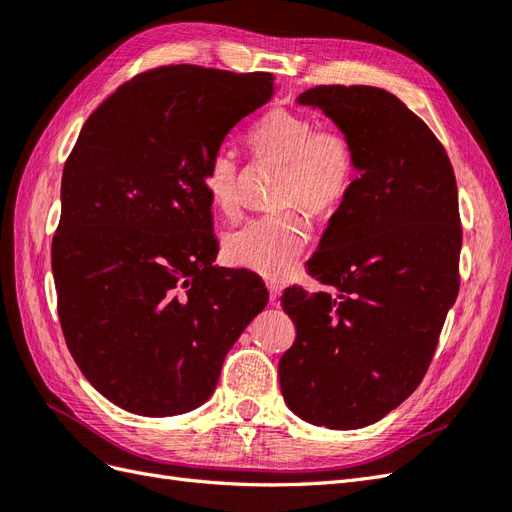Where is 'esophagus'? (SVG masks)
I'll return each mask as SVG.
<instances>
[{
  "instance_id": "34e87169",
  "label": "esophagus",
  "mask_w": 512,
  "mask_h": 512,
  "mask_svg": "<svg viewBox=\"0 0 512 512\" xmlns=\"http://www.w3.org/2000/svg\"><path fill=\"white\" fill-rule=\"evenodd\" d=\"M280 294H282V286L271 282V284H269V297H271V301L275 303L277 299H280Z\"/></svg>"
}]
</instances>
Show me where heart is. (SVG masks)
Wrapping results in <instances>:
<instances>
[{"label": "heart", "mask_w": 512, "mask_h": 512, "mask_svg": "<svg viewBox=\"0 0 512 512\" xmlns=\"http://www.w3.org/2000/svg\"><path fill=\"white\" fill-rule=\"evenodd\" d=\"M258 156L286 164L280 205H301L309 213L329 215L344 203L354 179V149L337 128H316L314 119L277 108L250 134ZM205 188L215 209L230 215L239 207V156L224 145L213 153ZM312 239V226L299 211L258 215L232 230L224 250L232 265L269 280H284L299 267Z\"/></svg>", "instance_id": "b5f03b06"}]
</instances>
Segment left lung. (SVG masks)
Instances as JSON below:
<instances>
[{"mask_svg": "<svg viewBox=\"0 0 512 512\" xmlns=\"http://www.w3.org/2000/svg\"><path fill=\"white\" fill-rule=\"evenodd\" d=\"M297 102L348 136L359 177L307 260L329 290L282 294L297 337L280 386L303 421L359 429L421 384L457 299V181L427 123L389 91L318 85Z\"/></svg>", "mask_w": 512, "mask_h": 512, "instance_id": "obj_1", "label": "left lung"}]
</instances>
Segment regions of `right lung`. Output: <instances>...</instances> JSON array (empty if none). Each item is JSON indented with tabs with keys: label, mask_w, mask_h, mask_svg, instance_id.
<instances>
[{
	"label": "right lung",
	"mask_w": 512,
	"mask_h": 512,
	"mask_svg": "<svg viewBox=\"0 0 512 512\" xmlns=\"http://www.w3.org/2000/svg\"><path fill=\"white\" fill-rule=\"evenodd\" d=\"M273 74L162 66L89 115L61 177L51 265L72 359L98 393L141 416L190 412L267 305L252 271L213 265L205 173Z\"/></svg>",
	"instance_id": "right-lung-1"
}]
</instances>
